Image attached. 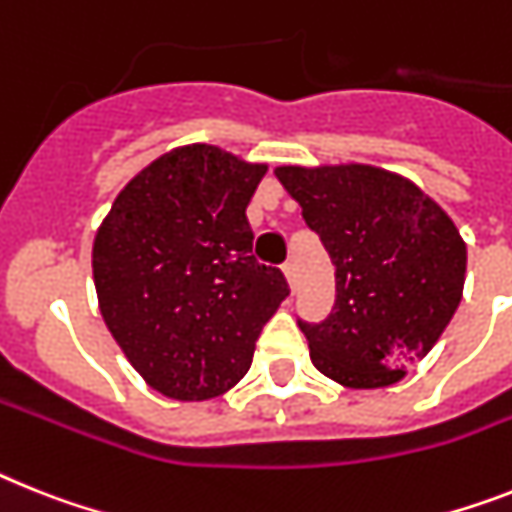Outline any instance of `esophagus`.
I'll return each mask as SVG.
<instances>
[{"mask_svg":"<svg viewBox=\"0 0 512 512\" xmlns=\"http://www.w3.org/2000/svg\"><path fill=\"white\" fill-rule=\"evenodd\" d=\"M283 273H286V278H289V283H291V289H296V265L291 263H283Z\"/></svg>","mask_w":512,"mask_h":512,"instance_id":"34e87169","label":"esophagus"}]
</instances>
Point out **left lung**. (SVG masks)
<instances>
[{
  "label": "left lung",
  "instance_id": "left-lung-1",
  "mask_svg": "<svg viewBox=\"0 0 512 512\" xmlns=\"http://www.w3.org/2000/svg\"><path fill=\"white\" fill-rule=\"evenodd\" d=\"M336 265V304L299 317L312 364L346 388H385L422 359L461 304L466 244L416 184L375 166H281Z\"/></svg>",
  "mask_w": 512,
  "mask_h": 512
}]
</instances>
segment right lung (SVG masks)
Listing matches in <instances>:
<instances>
[{"instance_id":"add662e5","label":"right lung","mask_w":512,"mask_h":512,"mask_svg":"<svg viewBox=\"0 0 512 512\" xmlns=\"http://www.w3.org/2000/svg\"><path fill=\"white\" fill-rule=\"evenodd\" d=\"M265 176L213 145L176 148L132 179L93 244L101 315L150 388L205 401L247 375L289 296L252 255L247 205Z\"/></svg>"}]
</instances>
